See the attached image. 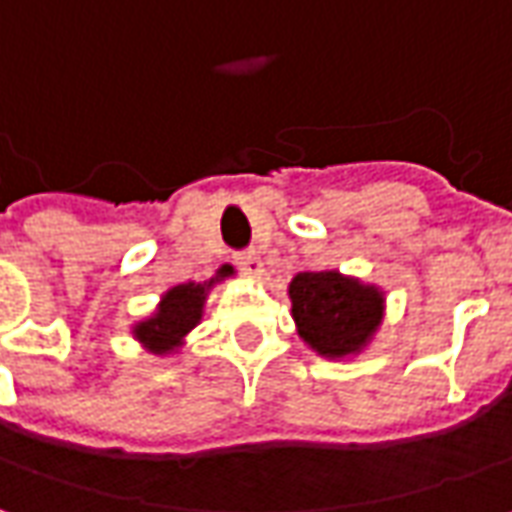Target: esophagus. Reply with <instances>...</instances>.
<instances>
[{"mask_svg": "<svg viewBox=\"0 0 512 512\" xmlns=\"http://www.w3.org/2000/svg\"><path fill=\"white\" fill-rule=\"evenodd\" d=\"M235 263H238L240 272L246 274V277H260L263 274V260L255 252H240V255H235Z\"/></svg>", "mask_w": 512, "mask_h": 512, "instance_id": "1", "label": "esophagus"}]
</instances>
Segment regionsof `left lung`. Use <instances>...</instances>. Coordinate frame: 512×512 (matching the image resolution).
<instances>
[{
    "instance_id": "1",
    "label": "left lung",
    "mask_w": 512,
    "mask_h": 512,
    "mask_svg": "<svg viewBox=\"0 0 512 512\" xmlns=\"http://www.w3.org/2000/svg\"><path fill=\"white\" fill-rule=\"evenodd\" d=\"M297 334L320 357L360 354L382 323L385 297L377 286L340 272H300L289 283Z\"/></svg>"
}]
</instances>
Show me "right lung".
Segmentation results:
<instances>
[{"label":"right lung","mask_w":512,"mask_h":512,"mask_svg":"<svg viewBox=\"0 0 512 512\" xmlns=\"http://www.w3.org/2000/svg\"><path fill=\"white\" fill-rule=\"evenodd\" d=\"M229 274H235V269L232 266H221L218 274L212 280H206V283H181V286H172L161 297L155 314L147 317V320H141V323H135V340L144 345L147 351H152V354H172L175 348H181L186 334L201 323L203 303H206L209 289L215 283L226 280Z\"/></svg>","instance_id":"right-lung-1"}]
</instances>
